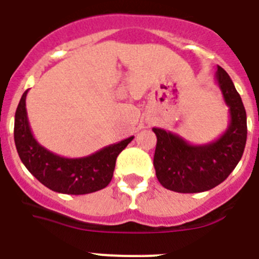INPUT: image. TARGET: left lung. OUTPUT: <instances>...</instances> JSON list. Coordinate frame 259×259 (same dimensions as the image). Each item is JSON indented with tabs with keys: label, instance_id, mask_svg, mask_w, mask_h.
<instances>
[{
	"label": "left lung",
	"instance_id": "8db88e82",
	"mask_svg": "<svg viewBox=\"0 0 259 259\" xmlns=\"http://www.w3.org/2000/svg\"><path fill=\"white\" fill-rule=\"evenodd\" d=\"M215 82L229 108V125L221 136L203 145H193L180 135L153 128L156 135L154 168L163 187L176 193H201L229 177L238 165L246 142V113L231 78L217 66Z\"/></svg>",
	"mask_w": 259,
	"mask_h": 259
}]
</instances>
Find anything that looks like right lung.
<instances>
[{
	"instance_id": "1",
	"label": "right lung",
	"mask_w": 259,
	"mask_h": 259,
	"mask_svg": "<svg viewBox=\"0 0 259 259\" xmlns=\"http://www.w3.org/2000/svg\"><path fill=\"white\" fill-rule=\"evenodd\" d=\"M28 90L23 94L15 113L14 140L23 164L33 176L52 191L83 195L99 191L113 179L115 160L134 136L111 144L82 158H65L47 150L34 139L25 108Z\"/></svg>"
}]
</instances>
